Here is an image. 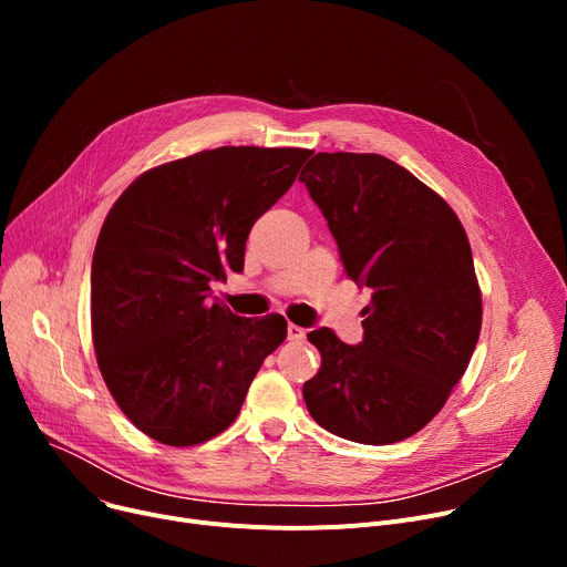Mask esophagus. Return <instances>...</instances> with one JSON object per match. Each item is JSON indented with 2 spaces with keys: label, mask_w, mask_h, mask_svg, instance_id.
I'll list each match as a JSON object with an SVG mask.
<instances>
[{
  "label": "esophagus",
  "mask_w": 567,
  "mask_h": 567,
  "mask_svg": "<svg viewBox=\"0 0 567 567\" xmlns=\"http://www.w3.org/2000/svg\"><path fill=\"white\" fill-rule=\"evenodd\" d=\"M287 338L299 342V340L306 338V329H301V326H296V323H289V326H287Z\"/></svg>",
  "instance_id": "obj_1"
}]
</instances>
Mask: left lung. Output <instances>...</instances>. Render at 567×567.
Masks as SVG:
<instances>
[{"label": "left lung", "mask_w": 567, "mask_h": 567, "mask_svg": "<svg viewBox=\"0 0 567 567\" xmlns=\"http://www.w3.org/2000/svg\"><path fill=\"white\" fill-rule=\"evenodd\" d=\"M347 276L372 289L363 342L331 329L303 383L312 419L342 439L385 445L423 430L462 379L483 299L466 231L432 188L379 154H317L301 172Z\"/></svg>", "instance_id": "left-lung-1"}]
</instances>
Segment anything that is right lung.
Instances as JSON below:
<instances>
[{
    "instance_id": "add662e5",
    "label": "right lung",
    "mask_w": 567,
    "mask_h": 567,
    "mask_svg": "<svg viewBox=\"0 0 567 567\" xmlns=\"http://www.w3.org/2000/svg\"><path fill=\"white\" fill-rule=\"evenodd\" d=\"M308 148L220 146L144 172L110 208L92 261V336L126 419L165 445L227 430L280 315L212 303V280L244 271L248 234L296 182Z\"/></svg>"
}]
</instances>
